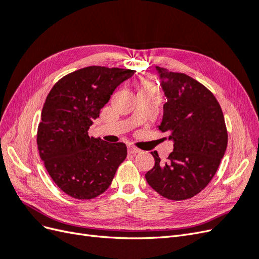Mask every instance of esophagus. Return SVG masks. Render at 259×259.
Wrapping results in <instances>:
<instances>
[{
    "label": "esophagus",
    "mask_w": 259,
    "mask_h": 259,
    "mask_svg": "<svg viewBox=\"0 0 259 259\" xmlns=\"http://www.w3.org/2000/svg\"><path fill=\"white\" fill-rule=\"evenodd\" d=\"M127 151H128V153H131V154H136V153H139V152H140L139 149L136 148V147H134V146H127Z\"/></svg>",
    "instance_id": "esophagus-1"
}]
</instances>
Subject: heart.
<instances>
[{
    "instance_id": "heart-1",
    "label": "heart",
    "mask_w": 259,
    "mask_h": 259,
    "mask_svg": "<svg viewBox=\"0 0 259 259\" xmlns=\"http://www.w3.org/2000/svg\"><path fill=\"white\" fill-rule=\"evenodd\" d=\"M154 89H158L156 88V85L149 79H146L144 81H142L139 83V91H146V90H154Z\"/></svg>"
}]
</instances>
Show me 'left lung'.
<instances>
[{
  "label": "left lung",
  "mask_w": 259,
  "mask_h": 259,
  "mask_svg": "<svg viewBox=\"0 0 259 259\" xmlns=\"http://www.w3.org/2000/svg\"><path fill=\"white\" fill-rule=\"evenodd\" d=\"M155 70L167 99L159 130L169 133L174 150L165 162L151 152L155 163L146 180L164 198L190 199L208 185L221 164L228 144L225 117L204 85L185 73Z\"/></svg>",
  "instance_id": "left-lung-1"
}]
</instances>
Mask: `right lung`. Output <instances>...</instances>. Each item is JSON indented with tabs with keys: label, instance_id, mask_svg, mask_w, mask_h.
<instances>
[{
	"label": "right lung",
	"instance_id": "right-lung-1",
	"mask_svg": "<svg viewBox=\"0 0 259 259\" xmlns=\"http://www.w3.org/2000/svg\"><path fill=\"white\" fill-rule=\"evenodd\" d=\"M136 71L86 67L69 73L46 97L36 143L46 170L70 197L90 200L104 193L127 155L126 145L89 136L114 90Z\"/></svg>",
	"mask_w": 259,
	"mask_h": 259
}]
</instances>
